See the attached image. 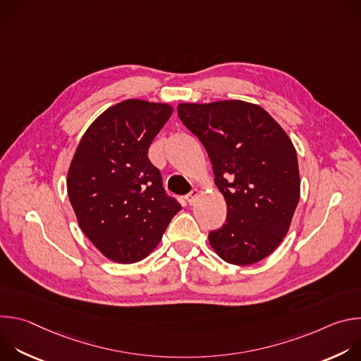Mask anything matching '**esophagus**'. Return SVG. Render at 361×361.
Wrapping results in <instances>:
<instances>
[{
	"label": "esophagus",
	"instance_id": "1",
	"mask_svg": "<svg viewBox=\"0 0 361 361\" xmlns=\"http://www.w3.org/2000/svg\"><path fill=\"white\" fill-rule=\"evenodd\" d=\"M197 195H198V190H197V188H192V190L185 195L187 202H188V204H194V201H195Z\"/></svg>",
	"mask_w": 361,
	"mask_h": 361
}]
</instances>
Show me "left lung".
Returning a JSON list of instances; mask_svg holds the SVG:
<instances>
[{"label":"left lung","mask_w":361,"mask_h":361,"mask_svg":"<svg viewBox=\"0 0 361 361\" xmlns=\"http://www.w3.org/2000/svg\"><path fill=\"white\" fill-rule=\"evenodd\" d=\"M181 123L201 141L227 202L226 223L209 233L230 264L266 259L287 234L300 198L297 152L262 107L231 99L180 104Z\"/></svg>","instance_id":"obj_1"}]
</instances>
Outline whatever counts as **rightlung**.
<instances>
[{
  "label": "right lung",
  "instance_id": "obj_1",
  "mask_svg": "<svg viewBox=\"0 0 361 361\" xmlns=\"http://www.w3.org/2000/svg\"><path fill=\"white\" fill-rule=\"evenodd\" d=\"M173 109L127 99L102 113L81 138L67 178L78 224L110 260L135 263L157 247L181 210L148 159Z\"/></svg>",
  "mask_w": 361,
  "mask_h": 361
}]
</instances>
